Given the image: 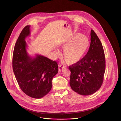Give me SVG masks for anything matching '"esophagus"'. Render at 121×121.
I'll list each match as a JSON object with an SVG mask.
<instances>
[{
	"label": "esophagus",
	"mask_w": 121,
	"mask_h": 121,
	"mask_svg": "<svg viewBox=\"0 0 121 121\" xmlns=\"http://www.w3.org/2000/svg\"><path fill=\"white\" fill-rule=\"evenodd\" d=\"M64 68V67L62 65H61V64H59L58 65V69H59V71H61Z\"/></svg>",
	"instance_id": "obj_1"
}]
</instances>
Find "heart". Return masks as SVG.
<instances>
[{
  "mask_svg": "<svg viewBox=\"0 0 121 121\" xmlns=\"http://www.w3.org/2000/svg\"><path fill=\"white\" fill-rule=\"evenodd\" d=\"M89 45L87 38L80 34H77L72 37L64 44V59L69 64L78 62L82 58Z\"/></svg>",
  "mask_w": 121,
  "mask_h": 121,
  "instance_id": "1",
  "label": "heart"
}]
</instances>
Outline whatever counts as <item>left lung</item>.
Masks as SVG:
<instances>
[{"label": "left lung", "mask_w": 121, "mask_h": 121, "mask_svg": "<svg viewBox=\"0 0 121 121\" xmlns=\"http://www.w3.org/2000/svg\"><path fill=\"white\" fill-rule=\"evenodd\" d=\"M86 55L78 62L69 66L70 85L79 94L86 96L97 91L102 85L105 71V58L102 44L93 30Z\"/></svg>", "instance_id": "obj_1"}]
</instances>
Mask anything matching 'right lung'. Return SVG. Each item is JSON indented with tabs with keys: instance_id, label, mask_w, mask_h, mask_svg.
<instances>
[{
	"instance_id": "right-lung-1",
	"label": "right lung",
	"mask_w": 121,
	"mask_h": 121,
	"mask_svg": "<svg viewBox=\"0 0 121 121\" xmlns=\"http://www.w3.org/2000/svg\"><path fill=\"white\" fill-rule=\"evenodd\" d=\"M30 27L27 25L23 28L16 42L13 69L22 91L31 98H40L51 90L52 79L58 73V65L56 61L42 55H29L25 39L30 35Z\"/></svg>"
}]
</instances>
